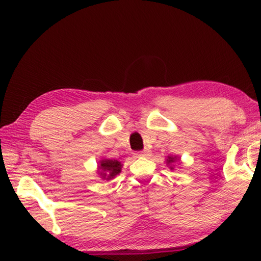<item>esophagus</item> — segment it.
I'll use <instances>...</instances> for the list:
<instances>
[{
    "mask_svg": "<svg viewBox=\"0 0 261 261\" xmlns=\"http://www.w3.org/2000/svg\"><path fill=\"white\" fill-rule=\"evenodd\" d=\"M137 156H144V158H147V156H149L151 155V151H148V149H144V151H141V152H138L136 154Z\"/></svg>",
    "mask_w": 261,
    "mask_h": 261,
    "instance_id": "1",
    "label": "esophagus"
}]
</instances>
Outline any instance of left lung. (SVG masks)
<instances>
[{
    "mask_svg": "<svg viewBox=\"0 0 261 261\" xmlns=\"http://www.w3.org/2000/svg\"><path fill=\"white\" fill-rule=\"evenodd\" d=\"M176 160H178V158L177 156H168V159H167V165H169L170 166V169H174L173 167H171V163H174Z\"/></svg>",
    "mask_w": 261,
    "mask_h": 261,
    "instance_id": "obj_1",
    "label": "left lung"
}]
</instances>
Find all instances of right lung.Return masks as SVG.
<instances>
[{
	"label": "right lung",
	"mask_w": 261,
	"mask_h": 261,
	"mask_svg": "<svg viewBox=\"0 0 261 261\" xmlns=\"http://www.w3.org/2000/svg\"><path fill=\"white\" fill-rule=\"evenodd\" d=\"M122 170V163L117 160H110V159H103L99 163V173L101 178L113 179L115 176L118 175Z\"/></svg>",
	"instance_id": "1"
}]
</instances>
